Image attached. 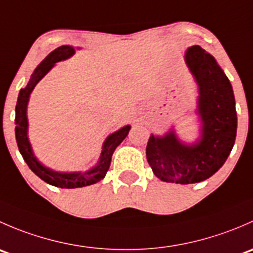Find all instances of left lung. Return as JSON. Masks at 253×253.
<instances>
[{"mask_svg":"<svg viewBox=\"0 0 253 253\" xmlns=\"http://www.w3.org/2000/svg\"><path fill=\"white\" fill-rule=\"evenodd\" d=\"M185 61L198 84L201 138L185 144L171 129L163 137L152 134L145 152L158 178L181 185L201 182L215 174L233 149L237 128L233 86L215 58L193 45L186 51Z\"/></svg>","mask_w":253,"mask_h":253,"instance_id":"1","label":"left lung"}]
</instances>
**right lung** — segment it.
I'll return each mask as SVG.
<instances>
[{
  "label": "right lung",
  "mask_w": 253,
  "mask_h": 253,
  "mask_svg": "<svg viewBox=\"0 0 253 253\" xmlns=\"http://www.w3.org/2000/svg\"><path fill=\"white\" fill-rule=\"evenodd\" d=\"M73 53H75V48L72 46H68V45H63V46L57 47L52 52L48 53L46 57L42 61V63L35 68L32 77H30L29 82H28L27 86L20 89L16 105V139L18 149H19L23 159L27 163L28 167L30 168V170L35 175L39 176L42 181L61 188L84 187V186L93 185V183H96L100 180H103L105 177L106 172H108L109 168H110L111 157L114 154L115 149H116L120 143L126 138L129 129H131V126L127 125V126L122 127L119 131L110 134L105 139V142H104L103 150H101L100 159H99L98 164L85 172L53 171V170L44 167L37 159V157L33 153L29 139H28L27 106L28 101H29L30 93L35 88V85L39 83V81H42V77L55 66L56 62L67 60Z\"/></svg>",
  "instance_id": "right-lung-1"
}]
</instances>
